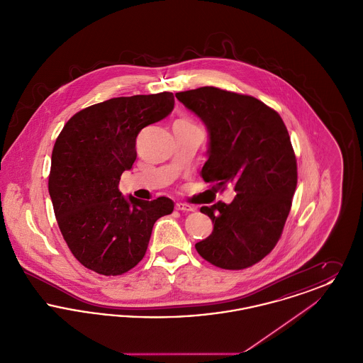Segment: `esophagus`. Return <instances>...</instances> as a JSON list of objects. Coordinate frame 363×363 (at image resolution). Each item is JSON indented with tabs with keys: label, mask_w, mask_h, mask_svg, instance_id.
<instances>
[{
	"label": "esophagus",
	"mask_w": 363,
	"mask_h": 363,
	"mask_svg": "<svg viewBox=\"0 0 363 363\" xmlns=\"http://www.w3.org/2000/svg\"><path fill=\"white\" fill-rule=\"evenodd\" d=\"M175 209L184 211V212H190V211H193V207L189 206V204H186V203H177L175 204Z\"/></svg>",
	"instance_id": "34e87169"
}]
</instances>
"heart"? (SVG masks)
<instances>
[{
	"mask_svg": "<svg viewBox=\"0 0 363 363\" xmlns=\"http://www.w3.org/2000/svg\"><path fill=\"white\" fill-rule=\"evenodd\" d=\"M181 121L188 122V121H186V120H181Z\"/></svg>",
	"mask_w": 363,
	"mask_h": 363,
	"instance_id": "1",
	"label": "heart"
}]
</instances>
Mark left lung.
<instances>
[{
  "mask_svg": "<svg viewBox=\"0 0 363 363\" xmlns=\"http://www.w3.org/2000/svg\"><path fill=\"white\" fill-rule=\"evenodd\" d=\"M175 98L207 126L204 181L237 191L230 204L201 207L213 231L196 250L223 269L252 267L275 247L293 203L298 175L287 128L275 110L249 95L201 86Z\"/></svg>",
  "mask_w": 363,
  "mask_h": 363,
  "instance_id": "1",
  "label": "left lung"
}]
</instances>
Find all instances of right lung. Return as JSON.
Returning a JSON list of instances; mask_svg holds the SVG:
<instances>
[{"instance_id":"obj_1","label":"right lung","mask_w":363,"mask_h":363,"mask_svg":"<svg viewBox=\"0 0 363 363\" xmlns=\"http://www.w3.org/2000/svg\"><path fill=\"white\" fill-rule=\"evenodd\" d=\"M172 92L121 96L76 113L55 140L49 193L57 223L86 268L117 277L143 259L156 220L173 200L122 196L121 175L136 160L140 130L166 118Z\"/></svg>"}]
</instances>
